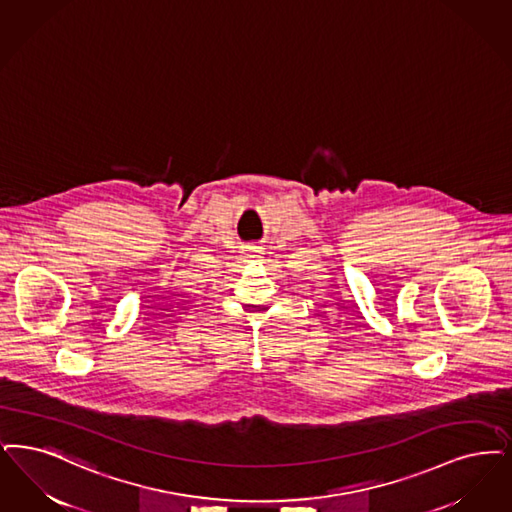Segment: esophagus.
Here are the masks:
<instances>
[{
	"mask_svg": "<svg viewBox=\"0 0 512 512\" xmlns=\"http://www.w3.org/2000/svg\"><path fill=\"white\" fill-rule=\"evenodd\" d=\"M263 253H265V251H263V247L261 246H251L246 249V255L249 259H261Z\"/></svg>",
	"mask_w": 512,
	"mask_h": 512,
	"instance_id": "1",
	"label": "esophagus"
}]
</instances>
